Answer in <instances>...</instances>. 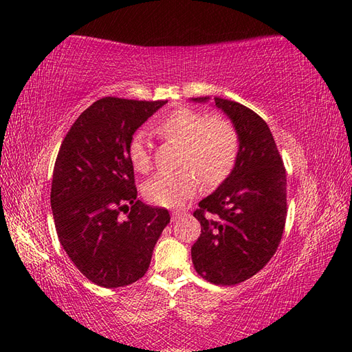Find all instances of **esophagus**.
Listing matches in <instances>:
<instances>
[{
    "label": "esophagus",
    "instance_id": "34e87169",
    "mask_svg": "<svg viewBox=\"0 0 352 352\" xmlns=\"http://www.w3.org/2000/svg\"><path fill=\"white\" fill-rule=\"evenodd\" d=\"M183 213L180 212V210H175V212H172V221H177L178 218H180Z\"/></svg>",
    "mask_w": 352,
    "mask_h": 352
}]
</instances>
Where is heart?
<instances>
[{
    "instance_id": "b5f03b06",
    "label": "heart",
    "mask_w": 352,
    "mask_h": 352,
    "mask_svg": "<svg viewBox=\"0 0 352 352\" xmlns=\"http://www.w3.org/2000/svg\"><path fill=\"white\" fill-rule=\"evenodd\" d=\"M164 139L183 145L177 172H162L144 184L142 193L149 203L178 207L195 195L199 178L207 188H216L233 172L239 155V134L230 121L212 118L203 111L180 109L155 125ZM129 159L134 170L146 174L151 169V154L144 133H136L129 144Z\"/></svg>"
}]
</instances>
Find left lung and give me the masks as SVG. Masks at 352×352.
<instances>
[{
  "label": "left lung",
  "instance_id": "left-lung-1",
  "mask_svg": "<svg viewBox=\"0 0 352 352\" xmlns=\"http://www.w3.org/2000/svg\"><path fill=\"white\" fill-rule=\"evenodd\" d=\"M214 106L233 122L239 155L227 180L199 201L193 213L201 234L192 246V261L204 280L234 286L263 269L281 242L287 214L286 169L271 130L257 113L219 96Z\"/></svg>",
  "mask_w": 352,
  "mask_h": 352
}]
</instances>
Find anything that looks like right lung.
Segmentation results:
<instances>
[{"mask_svg": "<svg viewBox=\"0 0 352 352\" xmlns=\"http://www.w3.org/2000/svg\"><path fill=\"white\" fill-rule=\"evenodd\" d=\"M166 102L101 98L78 116L58 149L51 184L58 241L78 271L101 287L142 278L170 221L166 208L138 199L129 159L134 131Z\"/></svg>", "mask_w": 352, "mask_h": 352, "instance_id": "add662e5", "label": "right lung"}]
</instances>
